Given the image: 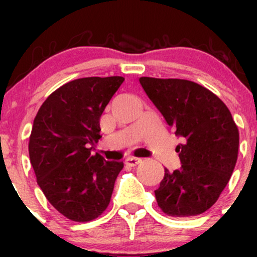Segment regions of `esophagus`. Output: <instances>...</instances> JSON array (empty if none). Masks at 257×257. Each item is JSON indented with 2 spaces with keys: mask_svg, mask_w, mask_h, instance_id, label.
Segmentation results:
<instances>
[{
  "mask_svg": "<svg viewBox=\"0 0 257 257\" xmlns=\"http://www.w3.org/2000/svg\"><path fill=\"white\" fill-rule=\"evenodd\" d=\"M140 162H141V158H134V157L126 158L125 159V166L135 167V166H138V164L140 163Z\"/></svg>",
  "mask_w": 257,
  "mask_h": 257,
  "instance_id": "1",
  "label": "esophagus"
}]
</instances>
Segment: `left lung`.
Instances as JSON below:
<instances>
[{
	"label": "left lung",
	"instance_id": "1",
	"mask_svg": "<svg viewBox=\"0 0 257 257\" xmlns=\"http://www.w3.org/2000/svg\"><path fill=\"white\" fill-rule=\"evenodd\" d=\"M147 96L182 138L176 146L181 168L164 169L155 191L170 216L188 217L210 209L234 170L239 132L228 107L205 87L179 78L140 77Z\"/></svg>",
	"mask_w": 257,
	"mask_h": 257
}]
</instances>
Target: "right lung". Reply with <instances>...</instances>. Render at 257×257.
Returning a JSON list of instances; mask_svg holds the SVG:
<instances>
[{
  "label": "right lung",
  "mask_w": 257,
  "mask_h": 257,
  "mask_svg": "<svg viewBox=\"0 0 257 257\" xmlns=\"http://www.w3.org/2000/svg\"><path fill=\"white\" fill-rule=\"evenodd\" d=\"M124 78L85 77L54 90L34 119L29 156L48 202L75 222L99 217L110 204L123 162L91 155L100 117Z\"/></svg>",
  "instance_id": "1"
}]
</instances>
